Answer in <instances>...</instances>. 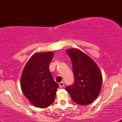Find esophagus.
Segmentation results:
<instances>
[{
    "label": "esophagus",
    "instance_id": "1",
    "mask_svg": "<svg viewBox=\"0 0 122 122\" xmlns=\"http://www.w3.org/2000/svg\"><path fill=\"white\" fill-rule=\"evenodd\" d=\"M59 85H60V87L61 88H62V87H63L64 86V82H61L59 83Z\"/></svg>",
    "mask_w": 122,
    "mask_h": 122
}]
</instances>
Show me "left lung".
Here are the masks:
<instances>
[{
    "label": "left lung",
    "instance_id": "obj_1",
    "mask_svg": "<svg viewBox=\"0 0 122 122\" xmlns=\"http://www.w3.org/2000/svg\"><path fill=\"white\" fill-rule=\"evenodd\" d=\"M66 52L71 58L75 83L66 88L77 104L87 105L94 102L101 92L102 75L96 62L78 49H69Z\"/></svg>",
    "mask_w": 122,
    "mask_h": 122
}]
</instances>
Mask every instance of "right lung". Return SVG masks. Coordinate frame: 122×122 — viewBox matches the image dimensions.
I'll use <instances>...</instances> for the list:
<instances>
[{
  "label": "right lung",
  "instance_id": "1",
  "mask_svg": "<svg viewBox=\"0 0 122 122\" xmlns=\"http://www.w3.org/2000/svg\"><path fill=\"white\" fill-rule=\"evenodd\" d=\"M53 52H38L31 56L23 70L20 86L25 96L38 108H46L54 101L58 85L49 71Z\"/></svg>",
  "mask_w": 122,
  "mask_h": 122
}]
</instances>
